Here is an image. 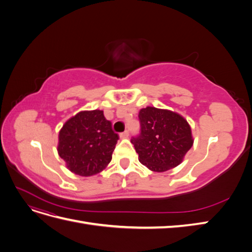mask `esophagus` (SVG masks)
<instances>
[{
  "mask_svg": "<svg viewBox=\"0 0 252 252\" xmlns=\"http://www.w3.org/2000/svg\"><path fill=\"white\" fill-rule=\"evenodd\" d=\"M128 136H129V131H128V130L120 133V138H121V139H126V138H128Z\"/></svg>",
  "mask_w": 252,
  "mask_h": 252,
  "instance_id": "obj_1",
  "label": "esophagus"
}]
</instances>
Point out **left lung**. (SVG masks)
Instances as JSON below:
<instances>
[{"mask_svg":"<svg viewBox=\"0 0 252 252\" xmlns=\"http://www.w3.org/2000/svg\"><path fill=\"white\" fill-rule=\"evenodd\" d=\"M139 120L141 133L131 139L139 161L156 172L180 165L193 145L188 122L177 112L150 106L140 110Z\"/></svg>","mask_w":252,"mask_h":252,"instance_id":"1","label":"left lung"}]
</instances>
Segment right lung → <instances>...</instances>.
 I'll list each match as a JSON object with an SVG mask.
<instances>
[{
  "label": "right lung",
  "mask_w": 252,
  "mask_h": 252,
  "mask_svg": "<svg viewBox=\"0 0 252 252\" xmlns=\"http://www.w3.org/2000/svg\"><path fill=\"white\" fill-rule=\"evenodd\" d=\"M118 140L102 110L81 111L60 130L58 152L71 172L90 177L110 163Z\"/></svg>",
  "instance_id": "add662e5"
}]
</instances>
